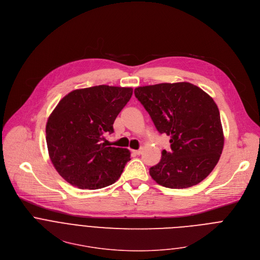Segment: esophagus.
Segmentation results:
<instances>
[{
	"instance_id": "1",
	"label": "esophagus",
	"mask_w": 260,
	"mask_h": 260,
	"mask_svg": "<svg viewBox=\"0 0 260 260\" xmlns=\"http://www.w3.org/2000/svg\"><path fill=\"white\" fill-rule=\"evenodd\" d=\"M133 153L136 154V155H141L142 154V150H134Z\"/></svg>"
}]
</instances>
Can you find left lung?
Segmentation results:
<instances>
[{
  "instance_id": "left-lung-1",
  "label": "left lung",
  "mask_w": 260,
  "mask_h": 260,
  "mask_svg": "<svg viewBox=\"0 0 260 260\" xmlns=\"http://www.w3.org/2000/svg\"><path fill=\"white\" fill-rule=\"evenodd\" d=\"M159 134L170 137V150L150 167L159 185L185 189L202 182L223 148L220 115L213 99L190 82L159 83L135 89Z\"/></svg>"
}]
</instances>
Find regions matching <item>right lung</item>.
I'll list each match as a JSON object with an SVG mask.
<instances>
[{"mask_svg":"<svg viewBox=\"0 0 260 260\" xmlns=\"http://www.w3.org/2000/svg\"><path fill=\"white\" fill-rule=\"evenodd\" d=\"M133 89L96 85L66 95L46 126L49 155L59 175L79 189L114 184L131 160L127 149L107 147L105 135L127 104Z\"/></svg>","mask_w":260,"mask_h":260,"instance_id":"1","label":"right lung"}]
</instances>
